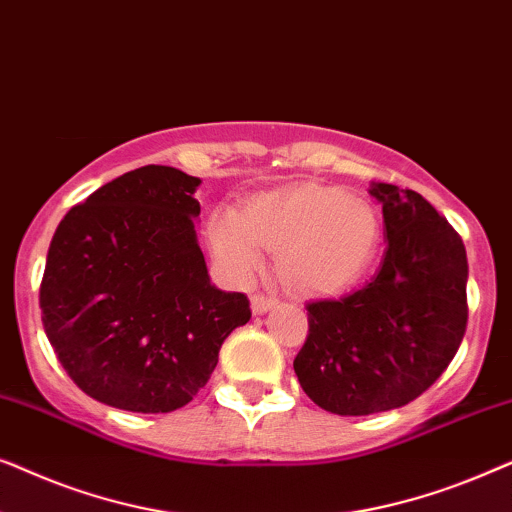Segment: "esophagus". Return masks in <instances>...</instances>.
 I'll list each match as a JSON object with an SVG mask.
<instances>
[{
	"label": "esophagus",
	"mask_w": 512,
	"mask_h": 512,
	"mask_svg": "<svg viewBox=\"0 0 512 512\" xmlns=\"http://www.w3.org/2000/svg\"><path fill=\"white\" fill-rule=\"evenodd\" d=\"M275 305H277V298H268V296H254V298H251V312H254V314L270 312Z\"/></svg>",
	"instance_id": "34e87169"
}]
</instances>
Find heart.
I'll list each match as a JSON object with an SVG mask.
<instances>
[{
	"label": "heart",
	"instance_id": "heart-1",
	"mask_svg": "<svg viewBox=\"0 0 512 512\" xmlns=\"http://www.w3.org/2000/svg\"><path fill=\"white\" fill-rule=\"evenodd\" d=\"M380 240L382 219L373 202L314 184L263 193L242 214L216 209L207 219V244L223 275L251 282L270 249L284 282L303 293L352 286L370 268Z\"/></svg>",
	"mask_w": 512,
	"mask_h": 512
}]
</instances>
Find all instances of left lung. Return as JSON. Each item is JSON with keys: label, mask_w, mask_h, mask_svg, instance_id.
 Instances as JSON below:
<instances>
[{"label": "left lung", "mask_w": 512, "mask_h": 512, "mask_svg": "<svg viewBox=\"0 0 512 512\" xmlns=\"http://www.w3.org/2000/svg\"><path fill=\"white\" fill-rule=\"evenodd\" d=\"M382 205V268L361 289L307 303L310 333L293 370L333 415H375L415 401L464 340L468 261L454 228L410 188L370 184Z\"/></svg>", "instance_id": "obj_1"}]
</instances>
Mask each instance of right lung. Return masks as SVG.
<instances>
[{"instance_id":"obj_1","label":"right lung","mask_w":512,"mask_h":512,"mask_svg":"<svg viewBox=\"0 0 512 512\" xmlns=\"http://www.w3.org/2000/svg\"><path fill=\"white\" fill-rule=\"evenodd\" d=\"M198 177L125 172L72 207L41 279L46 338L76 387L130 412L184 408L251 319L244 293L209 279L195 221Z\"/></svg>"}]
</instances>
